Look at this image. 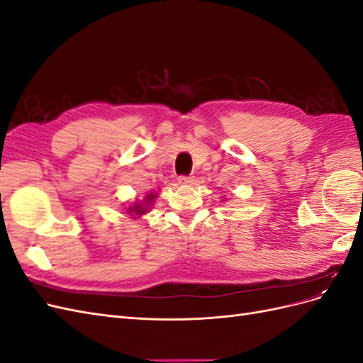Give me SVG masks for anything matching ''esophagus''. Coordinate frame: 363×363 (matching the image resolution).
I'll return each mask as SVG.
<instances>
[{"label":"esophagus","mask_w":363,"mask_h":363,"mask_svg":"<svg viewBox=\"0 0 363 363\" xmlns=\"http://www.w3.org/2000/svg\"><path fill=\"white\" fill-rule=\"evenodd\" d=\"M179 182L182 184H192L195 182V179H194V175H182V177L179 179Z\"/></svg>","instance_id":"esophagus-1"}]
</instances>
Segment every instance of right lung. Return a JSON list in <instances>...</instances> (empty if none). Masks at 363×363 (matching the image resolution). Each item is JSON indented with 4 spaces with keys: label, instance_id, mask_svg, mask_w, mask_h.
Returning <instances> with one entry per match:
<instances>
[{
    "label": "right lung",
    "instance_id": "add662e5",
    "mask_svg": "<svg viewBox=\"0 0 363 363\" xmlns=\"http://www.w3.org/2000/svg\"><path fill=\"white\" fill-rule=\"evenodd\" d=\"M155 196L156 195H152V194H150L148 196H147V200H145V203H150V201H152V200H155ZM128 211L131 212V211H135L136 213H145V211H147V207H144V206H142V204H135L133 207H130L128 208Z\"/></svg>",
    "mask_w": 363,
    "mask_h": 363
}]
</instances>
